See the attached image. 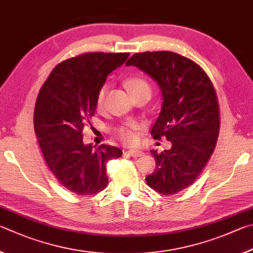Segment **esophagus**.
<instances>
[{
  "instance_id": "obj_1",
  "label": "esophagus",
  "mask_w": 253,
  "mask_h": 253,
  "mask_svg": "<svg viewBox=\"0 0 253 253\" xmlns=\"http://www.w3.org/2000/svg\"><path fill=\"white\" fill-rule=\"evenodd\" d=\"M126 153L132 158H139L144 154L142 151H138V150H129V151H126Z\"/></svg>"
}]
</instances>
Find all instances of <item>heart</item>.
<instances>
[{
    "mask_svg": "<svg viewBox=\"0 0 253 253\" xmlns=\"http://www.w3.org/2000/svg\"><path fill=\"white\" fill-rule=\"evenodd\" d=\"M124 85H126L127 92L130 93V95L134 94V93L150 91L149 84L141 78L127 79L126 81L124 82ZM106 92H108V86L106 85H103L100 88V91H99V93H97V96H96L97 108H101V106L103 105ZM117 135L119 136L120 140L127 144H133V143H135V141L138 140V134H136V132L133 127H131V126L119 127V129L117 130Z\"/></svg>",
    "mask_w": 253,
    "mask_h": 253,
    "instance_id": "b5f03b06",
    "label": "heart"
}]
</instances>
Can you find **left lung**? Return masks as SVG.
Segmentation results:
<instances>
[{"instance_id": "left-lung-1", "label": "left lung", "mask_w": 253, "mask_h": 253, "mask_svg": "<svg viewBox=\"0 0 253 253\" xmlns=\"http://www.w3.org/2000/svg\"><path fill=\"white\" fill-rule=\"evenodd\" d=\"M126 65H134L160 86L162 108L151 130L154 139L166 136L172 147L151 150L156 169L145 178L161 194L188 188L214 151L220 130L215 90L209 77L188 57L169 51L135 53Z\"/></svg>"}]
</instances>
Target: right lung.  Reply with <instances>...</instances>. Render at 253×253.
<instances>
[{"mask_svg":"<svg viewBox=\"0 0 253 253\" xmlns=\"http://www.w3.org/2000/svg\"><path fill=\"white\" fill-rule=\"evenodd\" d=\"M130 53H84L52 70L40 90L34 130L44 160L56 180L78 196H92L108 185L105 165L122 151L112 145L83 143L84 124L95 113L96 96L108 75Z\"/></svg>","mask_w":253,"mask_h":253,"instance_id":"1","label":"right lung"}]
</instances>
